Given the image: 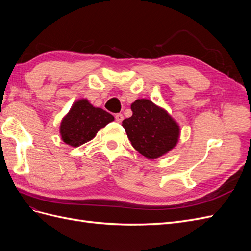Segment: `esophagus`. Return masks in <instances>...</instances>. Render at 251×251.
I'll return each mask as SVG.
<instances>
[{"instance_id":"1","label":"esophagus","mask_w":251,"mask_h":251,"mask_svg":"<svg viewBox=\"0 0 251 251\" xmlns=\"http://www.w3.org/2000/svg\"><path fill=\"white\" fill-rule=\"evenodd\" d=\"M115 120L117 121V123L118 124H120L121 123V121H123L124 120V116H123V114H116V115H115Z\"/></svg>"}]
</instances>
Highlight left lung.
<instances>
[{
	"instance_id": "left-lung-1",
	"label": "left lung",
	"mask_w": 251,
	"mask_h": 251,
	"mask_svg": "<svg viewBox=\"0 0 251 251\" xmlns=\"http://www.w3.org/2000/svg\"><path fill=\"white\" fill-rule=\"evenodd\" d=\"M131 109L133 115L123 121V126L138 153L157 159L176 147L180 127L164 109L146 98L135 100Z\"/></svg>"
}]
</instances>
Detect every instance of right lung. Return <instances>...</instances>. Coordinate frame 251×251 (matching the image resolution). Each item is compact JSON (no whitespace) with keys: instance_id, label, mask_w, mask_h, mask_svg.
I'll list each match as a JSON object with an SVG mask.
<instances>
[{"instance_id":"obj_1","label":"right lung","mask_w":251,"mask_h":251,"mask_svg":"<svg viewBox=\"0 0 251 251\" xmlns=\"http://www.w3.org/2000/svg\"><path fill=\"white\" fill-rule=\"evenodd\" d=\"M113 120L114 116L107 111L93 107L87 100H79L63 118L59 133L65 143L76 148L93 139L100 128Z\"/></svg>"}]
</instances>
